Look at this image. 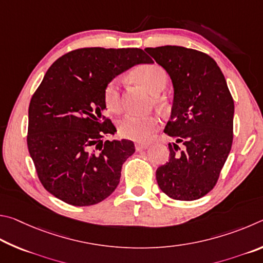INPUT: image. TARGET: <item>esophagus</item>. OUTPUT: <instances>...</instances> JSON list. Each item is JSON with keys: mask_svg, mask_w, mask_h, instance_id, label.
<instances>
[{"mask_svg": "<svg viewBox=\"0 0 263 263\" xmlns=\"http://www.w3.org/2000/svg\"><path fill=\"white\" fill-rule=\"evenodd\" d=\"M148 146H149V143H136L135 149L136 151H142V150H145Z\"/></svg>", "mask_w": 263, "mask_h": 263, "instance_id": "34e87169", "label": "esophagus"}]
</instances>
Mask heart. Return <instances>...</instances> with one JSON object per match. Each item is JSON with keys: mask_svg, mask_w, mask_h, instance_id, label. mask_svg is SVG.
Instances as JSON below:
<instances>
[{"mask_svg": "<svg viewBox=\"0 0 263 263\" xmlns=\"http://www.w3.org/2000/svg\"><path fill=\"white\" fill-rule=\"evenodd\" d=\"M135 80L145 87L150 93L157 95L162 91L167 83V73L157 64H146L140 67L134 72ZM104 101L106 107L110 112L117 113L122 107L121 100V80L114 78L106 85L104 90ZM159 126L158 119L154 115L126 114L120 120L118 130L120 136L124 139L145 142L153 137L154 133Z\"/></svg>", "mask_w": 263, "mask_h": 263, "instance_id": "1", "label": "heart"}]
</instances>
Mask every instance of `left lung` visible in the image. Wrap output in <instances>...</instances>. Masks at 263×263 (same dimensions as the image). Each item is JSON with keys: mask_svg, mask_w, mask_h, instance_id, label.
<instances>
[{"mask_svg": "<svg viewBox=\"0 0 263 263\" xmlns=\"http://www.w3.org/2000/svg\"><path fill=\"white\" fill-rule=\"evenodd\" d=\"M144 50L166 70L174 89L171 119L164 133L176 143L168 144L170 158L157 168L156 179L171 199L197 200L215 187L231 150L232 96L208 54L181 46Z\"/></svg>", "mask_w": 263, "mask_h": 263, "instance_id": "1", "label": "left lung"}]
</instances>
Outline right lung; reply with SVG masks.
Segmentation results:
<instances>
[{
  "label": "right lung",
  "mask_w": 263,
  "mask_h": 263,
  "mask_svg": "<svg viewBox=\"0 0 263 263\" xmlns=\"http://www.w3.org/2000/svg\"><path fill=\"white\" fill-rule=\"evenodd\" d=\"M153 63L140 48L90 47L59 58L32 96L27 148L46 191L68 204H97L115 191L132 141H103L117 132L105 118L104 90L115 76Z\"/></svg>",
  "instance_id": "right-lung-1"
}]
</instances>
